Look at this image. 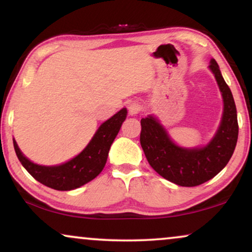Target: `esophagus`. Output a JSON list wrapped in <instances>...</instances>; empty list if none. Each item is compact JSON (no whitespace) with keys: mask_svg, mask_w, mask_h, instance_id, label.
I'll list each match as a JSON object with an SVG mask.
<instances>
[{"mask_svg":"<svg viewBox=\"0 0 252 252\" xmlns=\"http://www.w3.org/2000/svg\"><path fill=\"white\" fill-rule=\"evenodd\" d=\"M141 111V104L139 102H132L130 104L128 105V112L129 115L132 116H135L137 115Z\"/></svg>","mask_w":252,"mask_h":252,"instance_id":"obj_1","label":"esophagus"}]
</instances>
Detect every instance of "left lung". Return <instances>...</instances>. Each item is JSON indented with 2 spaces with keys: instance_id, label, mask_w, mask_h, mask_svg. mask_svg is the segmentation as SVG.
Listing matches in <instances>:
<instances>
[{
  "instance_id": "obj_1",
  "label": "left lung",
  "mask_w": 252,
  "mask_h": 252,
  "mask_svg": "<svg viewBox=\"0 0 252 252\" xmlns=\"http://www.w3.org/2000/svg\"><path fill=\"white\" fill-rule=\"evenodd\" d=\"M223 99L221 123L213 139L203 148L186 149L175 144L153 116L141 119V147L150 166L166 180L182 187H195L216 177L235 150L239 124L232 92L215 60L210 62Z\"/></svg>"
}]
</instances>
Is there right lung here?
I'll return each instance as SVG.
<instances>
[{
	"instance_id": "obj_1",
	"label": "right lung",
	"mask_w": 252,
	"mask_h": 252,
	"mask_svg": "<svg viewBox=\"0 0 252 252\" xmlns=\"http://www.w3.org/2000/svg\"><path fill=\"white\" fill-rule=\"evenodd\" d=\"M126 116L125 108L117 112L99 126L88 146L78 156L57 166H42L32 163L24 156L13 140L16 155L26 171L42 185L56 190H72L92 181L101 173L108 159L110 147Z\"/></svg>"
}]
</instances>
